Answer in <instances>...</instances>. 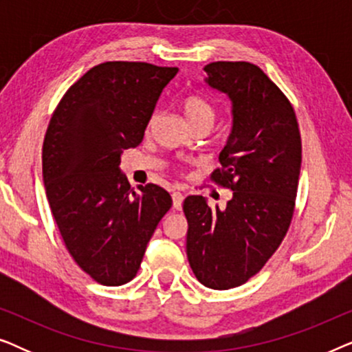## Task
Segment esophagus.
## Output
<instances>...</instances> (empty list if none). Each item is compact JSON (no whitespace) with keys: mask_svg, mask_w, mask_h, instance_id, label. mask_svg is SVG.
Masks as SVG:
<instances>
[{"mask_svg":"<svg viewBox=\"0 0 352 352\" xmlns=\"http://www.w3.org/2000/svg\"><path fill=\"white\" fill-rule=\"evenodd\" d=\"M171 197H173V206H175L176 210H181L182 208V201H184V195H182L179 190H175L171 194Z\"/></svg>","mask_w":352,"mask_h":352,"instance_id":"1","label":"esophagus"}]
</instances>
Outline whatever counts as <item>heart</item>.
<instances>
[{
	"label": "heart",
	"mask_w": 352,
	"mask_h": 352,
	"mask_svg": "<svg viewBox=\"0 0 352 352\" xmlns=\"http://www.w3.org/2000/svg\"><path fill=\"white\" fill-rule=\"evenodd\" d=\"M182 112H184L186 118L189 120L190 124L200 123V122H211L214 120V110L206 100L197 98V96H187L181 104Z\"/></svg>",
	"instance_id": "obj_1"
}]
</instances>
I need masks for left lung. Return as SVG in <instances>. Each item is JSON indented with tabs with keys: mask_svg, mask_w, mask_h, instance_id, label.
I'll use <instances>...</instances> for the list:
<instances>
[{
	"mask_svg": "<svg viewBox=\"0 0 352 352\" xmlns=\"http://www.w3.org/2000/svg\"><path fill=\"white\" fill-rule=\"evenodd\" d=\"M205 83L232 105V128L213 181L232 190L224 210L201 195L184 200L186 250L195 277L213 290L239 287L261 271L293 218L301 136L285 94L258 65L211 62Z\"/></svg>",
	"mask_w": 352,
	"mask_h": 352,
	"instance_id": "left-lung-1",
	"label": "left lung"
}]
</instances>
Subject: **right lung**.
Segmentation results:
<instances>
[{"label": "right lung", "instance_id": "right-lung-1", "mask_svg": "<svg viewBox=\"0 0 352 352\" xmlns=\"http://www.w3.org/2000/svg\"><path fill=\"white\" fill-rule=\"evenodd\" d=\"M176 74V67L147 62H104L70 86L47 126L43 181L52 216L75 263L102 285L136 276L171 208V195L160 186L133 190L120 160L141 144Z\"/></svg>", "mask_w": 352, "mask_h": 352}]
</instances>
